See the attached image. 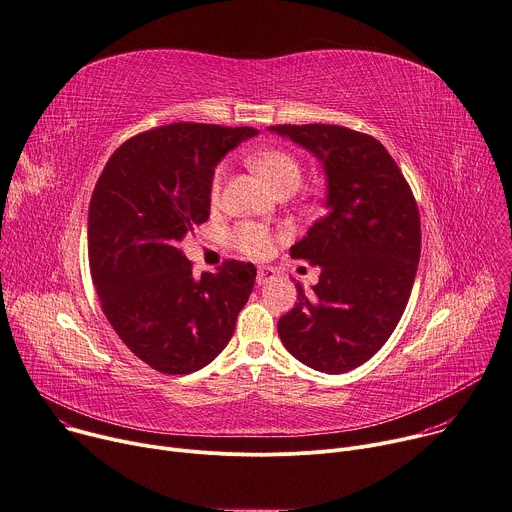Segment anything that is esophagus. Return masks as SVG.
I'll list each match as a JSON object with an SVG mask.
<instances>
[{"instance_id":"34e87169","label":"esophagus","mask_w":512,"mask_h":512,"mask_svg":"<svg viewBox=\"0 0 512 512\" xmlns=\"http://www.w3.org/2000/svg\"><path fill=\"white\" fill-rule=\"evenodd\" d=\"M276 278V272L272 268H258V274H256V282L262 287V285H268L270 280Z\"/></svg>"}]
</instances>
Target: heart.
<instances>
[{
	"instance_id": "1",
	"label": "heart",
	"mask_w": 512,
	"mask_h": 512,
	"mask_svg": "<svg viewBox=\"0 0 512 512\" xmlns=\"http://www.w3.org/2000/svg\"><path fill=\"white\" fill-rule=\"evenodd\" d=\"M252 164L258 173L270 183V187L280 195L297 191L303 181L301 160L287 150H278V148L264 150L252 158ZM223 175H225V166L221 164V166H217V170L213 173V181H211V197L213 199H217L221 193ZM232 240L240 252H244L246 256H252V258H262L272 248L270 232L264 225H258V223L240 225L234 232Z\"/></svg>"
}]
</instances>
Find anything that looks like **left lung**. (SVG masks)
I'll list each match as a JSON object with an SVG mask.
<instances>
[{"instance_id":"8db88e82","label":"left lung","mask_w":512,"mask_h":512,"mask_svg":"<svg viewBox=\"0 0 512 512\" xmlns=\"http://www.w3.org/2000/svg\"><path fill=\"white\" fill-rule=\"evenodd\" d=\"M307 148L327 177L325 213L291 248L321 268L319 282L278 319L303 364L342 374L368 362L401 321L421 254L417 201L401 168L372 136L327 124L270 126Z\"/></svg>"}]
</instances>
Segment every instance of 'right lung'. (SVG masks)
Here are the masks:
<instances>
[{"mask_svg":"<svg viewBox=\"0 0 512 512\" xmlns=\"http://www.w3.org/2000/svg\"><path fill=\"white\" fill-rule=\"evenodd\" d=\"M258 130L168 124L126 140L89 203V266L101 309L134 356L191 374L230 342L256 280L250 262L193 274L181 240L209 219L215 164Z\"/></svg>","mask_w":512,"mask_h":512,"instance_id":"1","label":"right lung"}]
</instances>
